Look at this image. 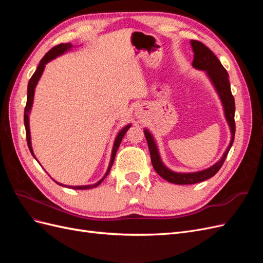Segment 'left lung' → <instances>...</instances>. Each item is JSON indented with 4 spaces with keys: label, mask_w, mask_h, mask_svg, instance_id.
<instances>
[{
    "label": "left lung",
    "mask_w": 263,
    "mask_h": 263,
    "mask_svg": "<svg viewBox=\"0 0 263 263\" xmlns=\"http://www.w3.org/2000/svg\"><path fill=\"white\" fill-rule=\"evenodd\" d=\"M191 45H192V48L194 51V60L192 65L196 69L206 71V73H208V76L210 77L214 86L216 87V91L221 100L222 106H224L225 116L227 119V123L229 124L230 132H232L233 136L224 156L221 157L219 161H217L214 165H212L211 168L198 171V172H193V173H177L169 170L162 163L153 136H151V134L147 129H145V136L148 142L150 157H151V163L154 165V169L161 178H163L168 182L174 183V184H195V183L202 182L214 177L221 168L222 163L225 162V159L229 153V149L234 142L235 132H236L235 99L232 94V90H230V83L228 80L229 76L227 73L226 69L222 67L220 61L218 60L216 55L214 54V52L210 48H208V47H206L203 43L198 41H191Z\"/></svg>",
    "instance_id": "left-lung-1"
}]
</instances>
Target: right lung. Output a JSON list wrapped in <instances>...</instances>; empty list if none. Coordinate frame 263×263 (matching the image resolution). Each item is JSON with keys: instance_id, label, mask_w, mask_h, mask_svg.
<instances>
[{"instance_id": "obj_1", "label": "right lung", "mask_w": 263, "mask_h": 263, "mask_svg": "<svg viewBox=\"0 0 263 263\" xmlns=\"http://www.w3.org/2000/svg\"><path fill=\"white\" fill-rule=\"evenodd\" d=\"M71 47H72V45H71L70 43H67V44H59V45H57V46L52 47V48H51L48 52H47V53L44 55V58L41 60V62H39V65H38V67H37L36 71L34 72V74L31 76L30 80H29V82H28V86H27V102H26L25 110H24V124H25V129H26V139H27V145H28V148H29V150H30L31 155L34 156V158H35V155H34V153H33V148H31V142H30V133H29L28 114H29V112H30L31 105H33L35 87H36V84H37V82H38V80H39V78L42 77V73H43V71H44V69H45L46 63L48 62V61H50V60H52V59H54L55 57H57V55H60V54H62L63 52H66L67 50L71 49ZM129 127H130V125H127V126H125L124 128H123L121 132H119V133H118V135H117V137H116L115 142H114L113 151H112V158H110L109 166H108V169H107V171H106V173H105V176L103 177V178H102L98 183H95V184H92V185L69 186V187H71V189H74V190H87V189H93V187H95V186L100 185L101 183H102V181L104 180V179L106 178L107 174L109 173V170H110V168H112L113 162H114V159H115L116 151H117V149H118L119 145H121V141H122L123 137L125 136L126 132L128 130ZM35 159H36V158H35ZM58 184H59V185H62V186H66V185H63V184H60V183H58Z\"/></svg>"}]
</instances>
